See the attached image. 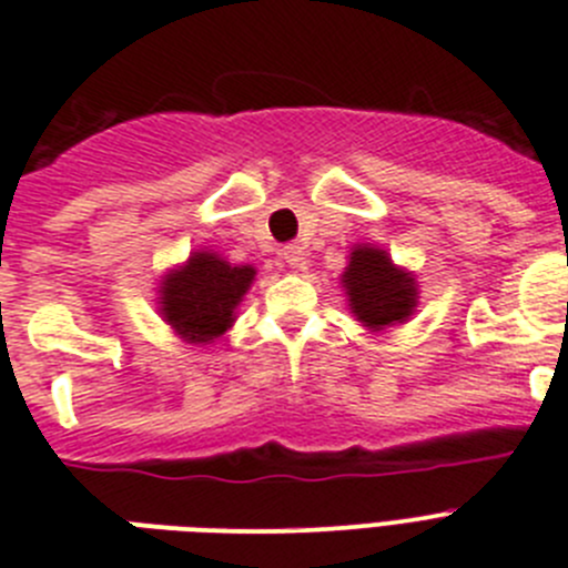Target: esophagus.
I'll return each mask as SVG.
<instances>
[{
  "instance_id": "1",
  "label": "esophagus",
  "mask_w": 568,
  "mask_h": 568,
  "mask_svg": "<svg viewBox=\"0 0 568 568\" xmlns=\"http://www.w3.org/2000/svg\"><path fill=\"white\" fill-rule=\"evenodd\" d=\"M284 258H287L290 267H298L301 261H304V247H298V244H287V247H284Z\"/></svg>"
}]
</instances>
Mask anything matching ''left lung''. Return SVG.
Masks as SVG:
<instances>
[{"instance_id":"8db88e82","label":"left lung","mask_w":568,"mask_h":568,"mask_svg":"<svg viewBox=\"0 0 568 568\" xmlns=\"http://www.w3.org/2000/svg\"><path fill=\"white\" fill-rule=\"evenodd\" d=\"M341 284L349 298V310L366 329L393 327L404 324L418 307V284L406 270L395 267L386 250L355 247L349 253Z\"/></svg>"}]
</instances>
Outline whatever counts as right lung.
Returning a JSON list of instances; mask_svg holds the SVG:
<instances>
[{
	"mask_svg": "<svg viewBox=\"0 0 568 568\" xmlns=\"http://www.w3.org/2000/svg\"><path fill=\"white\" fill-rule=\"evenodd\" d=\"M255 278L253 267H233L215 253H193L187 264L170 270L159 287V313L187 344H210L227 333L235 307Z\"/></svg>",
	"mask_w": 568,
	"mask_h": 568,
	"instance_id": "1",
	"label": "right lung"
}]
</instances>
